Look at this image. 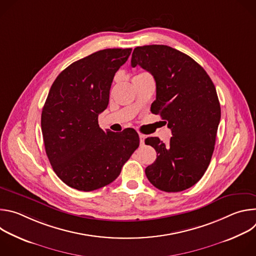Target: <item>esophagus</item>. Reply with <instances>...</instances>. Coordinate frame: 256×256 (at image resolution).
Here are the masks:
<instances>
[{
	"label": "esophagus",
	"instance_id": "1",
	"mask_svg": "<svg viewBox=\"0 0 256 256\" xmlns=\"http://www.w3.org/2000/svg\"><path fill=\"white\" fill-rule=\"evenodd\" d=\"M138 136H140V144H144V136L142 134H140Z\"/></svg>",
	"mask_w": 256,
	"mask_h": 256
}]
</instances>
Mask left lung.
<instances>
[{
  "label": "left lung",
  "mask_w": 256,
  "mask_h": 256,
  "mask_svg": "<svg viewBox=\"0 0 256 256\" xmlns=\"http://www.w3.org/2000/svg\"><path fill=\"white\" fill-rule=\"evenodd\" d=\"M140 66L156 81L151 112L171 130L168 144L159 138L144 142L157 152L144 172L151 184L166 192L186 190L202 177L214 149L221 106L206 72L188 54L167 46H138L132 66Z\"/></svg>",
  "instance_id": "1"
}]
</instances>
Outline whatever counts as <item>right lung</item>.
Segmentation results:
<instances>
[{
	"instance_id": "1",
	"label": "right lung",
	"mask_w": 256,
	"mask_h": 256,
	"mask_svg": "<svg viewBox=\"0 0 256 256\" xmlns=\"http://www.w3.org/2000/svg\"><path fill=\"white\" fill-rule=\"evenodd\" d=\"M130 52H96L66 68L52 85L42 114L44 147L54 171L72 188L91 192L112 184L138 147L134 130L105 132L98 124L116 72Z\"/></svg>"
}]
</instances>
